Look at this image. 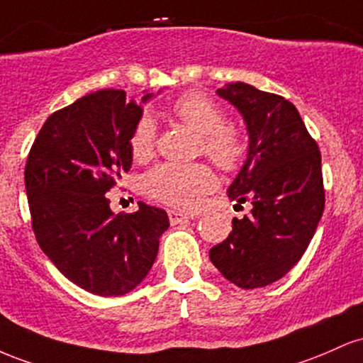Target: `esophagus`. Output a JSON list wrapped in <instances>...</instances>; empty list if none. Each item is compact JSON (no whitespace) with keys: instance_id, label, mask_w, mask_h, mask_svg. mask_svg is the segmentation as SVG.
Wrapping results in <instances>:
<instances>
[{"instance_id":"1","label":"esophagus","mask_w":363,"mask_h":363,"mask_svg":"<svg viewBox=\"0 0 363 363\" xmlns=\"http://www.w3.org/2000/svg\"><path fill=\"white\" fill-rule=\"evenodd\" d=\"M168 218H169L171 225H180V223L189 221L192 216L186 214V213H182V211H177V209H169L168 211Z\"/></svg>"}]
</instances>
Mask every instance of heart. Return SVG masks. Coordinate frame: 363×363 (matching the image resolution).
<instances>
[{
	"instance_id": "obj_1",
	"label": "heart",
	"mask_w": 363,
	"mask_h": 363,
	"mask_svg": "<svg viewBox=\"0 0 363 363\" xmlns=\"http://www.w3.org/2000/svg\"><path fill=\"white\" fill-rule=\"evenodd\" d=\"M169 109L171 115L182 123L201 133L199 149L219 168L228 173L243 168L250 156V137L236 125L225 123V111L213 97L202 92H190L178 97ZM128 145L133 160L147 161L154 156L156 125L149 115H142L135 121ZM214 186V171L203 162H164L150 169L145 177V190L150 197L178 209L199 207Z\"/></svg>"
}]
</instances>
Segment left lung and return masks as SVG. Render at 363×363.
<instances>
[{"label":"left lung","instance_id":"8db88e82","mask_svg":"<svg viewBox=\"0 0 363 363\" xmlns=\"http://www.w3.org/2000/svg\"><path fill=\"white\" fill-rule=\"evenodd\" d=\"M218 94L245 118L250 156L228 195L252 209L233 218L231 233L209 257L226 279L252 290L283 278L315 233L325 202L320 150L295 106L278 94L243 82Z\"/></svg>","mask_w":363,"mask_h":363}]
</instances>
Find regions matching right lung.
<instances>
[{"label":"right lung","mask_w":363,"mask_h":363,"mask_svg":"<svg viewBox=\"0 0 363 363\" xmlns=\"http://www.w3.org/2000/svg\"><path fill=\"white\" fill-rule=\"evenodd\" d=\"M140 116L125 91L91 92L52 113L27 156L26 190L39 247L65 278L99 296L132 291L169 226L168 214L147 203L137 213L109 209L106 194L130 171L128 138Z\"/></svg>","instance_id":"right-lung-1"}]
</instances>
